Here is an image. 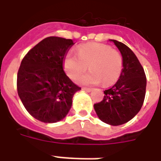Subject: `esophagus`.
<instances>
[{"label":"esophagus","instance_id":"obj_1","mask_svg":"<svg viewBox=\"0 0 161 161\" xmlns=\"http://www.w3.org/2000/svg\"><path fill=\"white\" fill-rule=\"evenodd\" d=\"M83 90H84V91H86V92L89 93V92H91V91H92V88H83Z\"/></svg>","mask_w":161,"mask_h":161}]
</instances>
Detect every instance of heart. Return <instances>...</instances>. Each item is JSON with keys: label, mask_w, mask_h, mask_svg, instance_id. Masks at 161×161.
Instances as JSON below:
<instances>
[{"label": "heart", "mask_w": 161, "mask_h": 161, "mask_svg": "<svg viewBox=\"0 0 161 161\" xmlns=\"http://www.w3.org/2000/svg\"><path fill=\"white\" fill-rule=\"evenodd\" d=\"M88 67L91 72L81 76L77 82L83 85H96L103 82L111 85L119 79L123 69L122 57L112 47L102 43H87L77 50V56L68 53L63 60L66 74L75 79Z\"/></svg>", "instance_id": "obj_1"}]
</instances>
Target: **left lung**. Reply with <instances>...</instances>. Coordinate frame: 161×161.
<instances>
[{
  "label": "left lung",
  "instance_id": "obj_1",
  "mask_svg": "<svg viewBox=\"0 0 161 161\" xmlns=\"http://www.w3.org/2000/svg\"><path fill=\"white\" fill-rule=\"evenodd\" d=\"M119 50L123 69L114 85L103 91L104 97L93 107L99 119L108 125H124L137 114L143 105L146 89L145 71L130 47L116 40H109Z\"/></svg>",
  "mask_w": 161,
  "mask_h": 161
}]
</instances>
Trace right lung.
I'll return each mask as SVG.
<instances>
[{
	"instance_id": "add662e5",
	"label": "right lung",
	"mask_w": 161,
	"mask_h": 161,
	"mask_svg": "<svg viewBox=\"0 0 161 161\" xmlns=\"http://www.w3.org/2000/svg\"><path fill=\"white\" fill-rule=\"evenodd\" d=\"M74 42L49 36L24 57L17 73V93L27 112L36 119L52 124L67 116L73 97L81 88L63 70V60Z\"/></svg>"
}]
</instances>
